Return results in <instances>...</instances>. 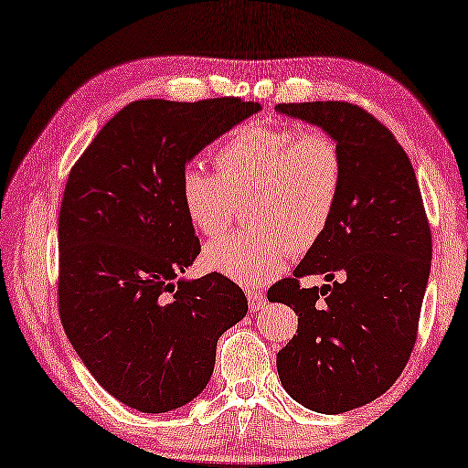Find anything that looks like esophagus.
<instances>
[{
    "mask_svg": "<svg viewBox=\"0 0 468 468\" xmlns=\"http://www.w3.org/2000/svg\"><path fill=\"white\" fill-rule=\"evenodd\" d=\"M246 296H248V303H250V311H258V309H262V304L267 303V301H264V294H262L261 290L248 288V290H246Z\"/></svg>",
    "mask_w": 468,
    "mask_h": 468,
    "instance_id": "esophagus-1",
    "label": "esophagus"
}]
</instances>
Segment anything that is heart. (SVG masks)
Returning a JSON list of instances; mask_svg holds the SVG:
<instances>
[{"label": "heart", "mask_w": 468, "mask_h": 468, "mask_svg": "<svg viewBox=\"0 0 468 468\" xmlns=\"http://www.w3.org/2000/svg\"><path fill=\"white\" fill-rule=\"evenodd\" d=\"M214 164L216 174L197 164L180 172L178 199L186 220L201 235H222L233 222L235 201L248 195L252 225L207 243V271L262 285L330 227L345 183L343 149L330 132L246 125L218 144Z\"/></svg>", "instance_id": "obj_1"}]
</instances>
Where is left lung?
<instances>
[{"label":"left lung","mask_w":468,"mask_h":468,"mask_svg":"<svg viewBox=\"0 0 468 468\" xmlns=\"http://www.w3.org/2000/svg\"><path fill=\"white\" fill-rule=\"evenodd\" d=\"M277 111L330 132L345 157L330 227L294 277L267 292L298 315L296 334L277 353L283 388L313 412L340 414L387 393L406 367L433 239L414 167L387 125L345 101L282 102ZM309 274L333 283L303 289Z\"/></svg>","instance_id":"obj_1"}]
</instances>
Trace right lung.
<instances>
[{"instance_id": "right-lung-1", "label": "right lung", "mask_w": 468, "mask_h": 468, "mask_svg": "<svg viewBox=\"0 0 468 468\" xmlns=\"http://www.w3.org/2000/svg\"><path fill=\"white\" fill-rule=\"evenodd\" d=\"M261 111L235 96L134 101L102 125L67 178L58 216V313L115 399L162 414L210 380L216 343L248 313L231 279H178L199 239L178 199L186 162Z\"/></svg>"}]
</instances>
